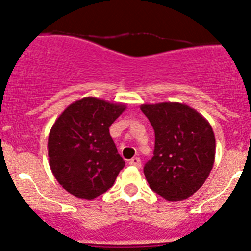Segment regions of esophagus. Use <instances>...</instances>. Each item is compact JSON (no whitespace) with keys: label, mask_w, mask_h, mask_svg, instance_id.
Returning a JSON list of instances; mask_svg holds the SVG:
<instances>
[{"label":"esophagus","mask_w":251,"mask_h":251,"mask_svg":"<svg viewBox=\"0 0 251 251\" xmlns=\"http://www.w3.org/2000/svg\"><path fill=\"white\" fill-rule=\"evenodd\" d=\"M130 165L136 166V168H141V159L140 158H132L130 161Z\"/></svg>","instance_id":"esophagus-1"}]
</instances>
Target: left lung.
<instances>
[{"label": "left lung", "instance_id": "obj_1", "mask_svg": "<svg viewBox=\"0 0 251 251\" xmlns=\"http://www.w3.org/2000/svg\"><path fill=\"white\" fill-rule=\"evenodd\" d=\"M155 133L154 155L144 165L151 191L169 201L193 196L214 166L216 142L211 125L186 104H142Z\"/></svg>", "mask_w": 251, "mask_h": 251}]
</instances>
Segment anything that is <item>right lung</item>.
<instances>
[{"label":"right lung","instance_id":"add662e5","mask_svg":"<svg viewBox=\"0 0 251 251\" xmlns=\"http://www.w3.org/2000/svg\"><path fill=\"white\" fill-rule=\"evenodd\" d=\"M125 104L96 97L72 103L48 136V159L55 179L73 196L95 199L115 182L125 161L109 133Z\"/></svg>","mask_w":251,"mask_h":251}]
</instances>
